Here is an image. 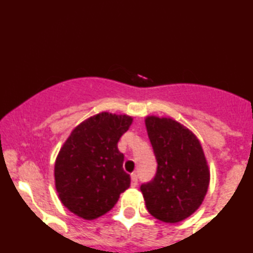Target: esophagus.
Here are the masks:
<instances>
[{"label": "esophagus", "instance_id": "esophagus-1", "mask_svg": "<svg viewBox=\"0 0 253 253\" xmlns=\"http://www.w3.org/2000/svg\"><path fill=\"white\" fill-rule=\"evenodd\" d=\"M138 185V175L135 173L131 174V187L135 188Z\"/></svg>", "mask_w": 253, "mask_h": 253}]
</instances>
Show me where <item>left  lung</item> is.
I'll list each match as a JSON object with an SVG mask.
<instances>
[{"label": "left lung", "instance_id": "1", "mask_svg": "<svg viewBox=\"0 0 253 253\" xmlns=\"http://www.w3.org/2000/svg\"><path fill=\"white\" fill-rule=\"evenodd\" d=\"M148 137L158 171L140 185L149 213L165 223L188 218L203 204L210 184V169L198 137L171 118L147 116Z\"/></svg>", "mask_w": 253, "mask_h": 253}]
</instances>
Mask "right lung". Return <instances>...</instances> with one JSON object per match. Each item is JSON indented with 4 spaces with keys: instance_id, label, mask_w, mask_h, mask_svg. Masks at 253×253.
I'll return each mask as SVG.
<instances>
[{
    "instance_id": "right-lung-1",
    "label": "right lung",
    "mask_w": 253,
    "mask_h": 253,
    "mask_svg": "<svg viewBox=\"0 0 253 253\" xmlns=\"http://www.w3.org/2000/svg\"><path fill=\"white\" fill-rule=\"evenodd\" d=\"M133 118L103 113L73 129L55 159L54 182L60 201L74 214L92 220L110 211L131 177L124 171L118 142Z\"/></svg>"
}]
</instances>
